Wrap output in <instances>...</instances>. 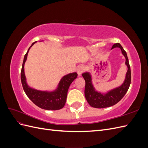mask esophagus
Returning a JSON list of instances; mask_svg holds the SVG:
<instances>
[{"label":"esophagus","mask_w":148,"mask_h":148,"mask_svg":"<svg viewBox=\"0 0 148 148\" xmlns=\"http://www.w3.org/2000/svg\"><path fill=\"white\" fill-rule=\"evenodd\" d=\"M83 71H84V69L82 66H79L77 67V72L78 76H81L83 72Z\"/></svg>","instance_id":"esophagus-1"}]
</instances>
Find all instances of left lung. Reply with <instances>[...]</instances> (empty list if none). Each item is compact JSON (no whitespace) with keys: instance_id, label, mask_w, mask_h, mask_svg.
<instances>
[{"instance_id":"obj_1","label":"left lung","mask_w":148,"mask_h":148,"mask_svg":"<svg viewBox=\"0 0 148 148\" xmlns=\"http://www.w3.org/2000/svg\"><path fill=\"white\" fill-rule=\"evenodd\" d=\"M115 47L120 48L121 51L125 56L126 62L125 64L128 67V71L126 74V77L124 83L118 87L110 91L105 95L98 92L95 91L91 82V77L90 74L88 72L82 74L83 78L85 80V88H84V95L85 97L89 103V104L92 107L95 108H106L112 106L117 104L127 93L131 83V70L130 66L129 64L128 59L127 53L119 43L114 44L111 49Z\"/></svg>"}]
</instances>
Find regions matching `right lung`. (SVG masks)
I'll use <instances>...</instances> for the list:
<instances>
[{
  "instance_id": "obj_1",
  "label": "right lung",
  "mask_w": 148,
  "mask_h": 148,
  "mask_svg": "<svg viewBox=\"0 0 148 148\" xmlns=\"http://www.w3.org/2000/svg\"><path fill=\"white\" fill-rule=\"evenodd\" d=\"M36 42L31 44L24 57L21 71V81L23 88L26 96L29 98V99L40 108L51 110L61 109L65 104L67 92H68L70 85L77 77L78 74L77 73H73L64 76L60 80L57 89L52 92L41 91L29 88L26 82L24 65L27 59L29 49Z\"/></svg>"
}]
</instances>
